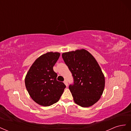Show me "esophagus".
<instances>
[{
  "label": "esophagus",
  "instance_id": "1",
  "mask_svg": "<svg viewBox=\"0 0 131 131\" xmlns=\"http://www.w3.org/2000/svg\"><path fill=\"white\" fill-rule=\"evenodd\" d=\"M64 84L66 85V86H68V82H67V80H65L64 81Z\"/></svg>",
  "mask_w": 131,
  "mask_h": 131
}]
</instances>
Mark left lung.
Segmentation results:
<instances>
[{"instance_id":"left-lung-1","label":"left lung","mask_w":131,"mask_h":131,"mask_svg":"<svg viewBox=\"0 0 131 131\" xmlns=\"http://www.w3.org/2000/svg\"><path fill=\"white\" fill-rule=\"evenodd\" d=\"M72 73L74 84L69 89L75 103L82 107L93 105L100 100L105 86V78L96 59L85 49L62 53Z\"/></svg>"}]
</instances>
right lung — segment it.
<instances>
[{
  "label": "right lung",
  "mask_w": 131,
  "mask_h": 131,
  "mask_svg": "<svg viewBox=\"0 0 131 131\" xmlns=\"http://www.w3.org/2000/svg\"><path fill=\"white\" fill-rule=\"evenodd\" d=\"M59 52H49L38 57L30 67L25 78L27 90L38 104L48 106L61 98L66 85L57 80L53 67L58 59Z\"/></svg>",
  "instance_id": "1"
}]
</instances>
